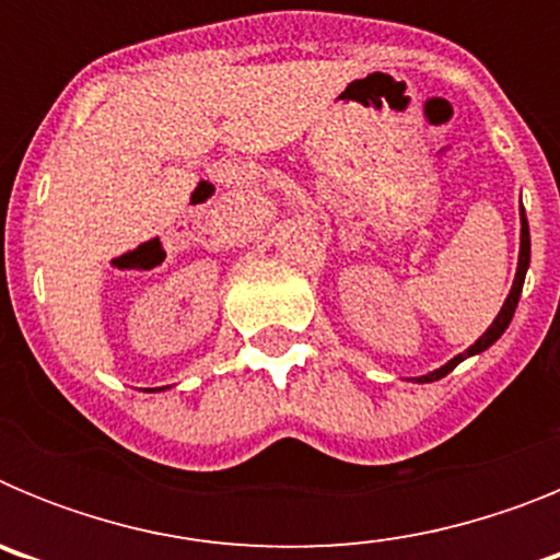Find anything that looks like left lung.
<instances>
[{"label": "left lung", "instance_id": "1", "mask_svg": "<svg viewBox=\"0 0 560 560\" xmlns=\"http://www.w3.org/2000/svg\"><path fill=\"white\" fill-rule=\"evenodd\" d=\"M527 266H530V226H527V219H524V210H522V252H518V269H516V280H513V289H511V294H508V300H504L502 311H499V314H497V319H493V323H491V328L485 330V334L479 336L477 341H474L471 348L465 350V353L454 355V359L448 361V364H443V368L434 370V373L420 375V378H418L420 384H427V381H438V378H443V375H448L454 368H457L459 361L468 359V355H474V353H482V350H488L493 345V341H497L499 336H502L504 330H508V325H511L513 314H516L518 296H522V285H524V275H527Z\"/></svg>", "mask_w": 560, "mask_h": 560}]
</instances>
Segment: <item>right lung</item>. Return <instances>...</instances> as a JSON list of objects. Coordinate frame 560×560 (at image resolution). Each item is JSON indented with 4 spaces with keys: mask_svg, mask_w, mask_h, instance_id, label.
Returning a JSON list of instances; mask_svg holds the SVG:
<instances>
[{
    "mask_svg": "<svg viewBox=\"0 0 560 560\" xmlns=\"http://www.w3.org/2000/svg\"><path fill=\"white\" fill-rule=\"evenodd\" d=\"M156 389H162V387H156Z\"/></svg>",
    "mask_w": 560,
    "mask_h": 560,
    "instance_id": "right-lung-1",
    "label": "right lung"
}]
</instances>
